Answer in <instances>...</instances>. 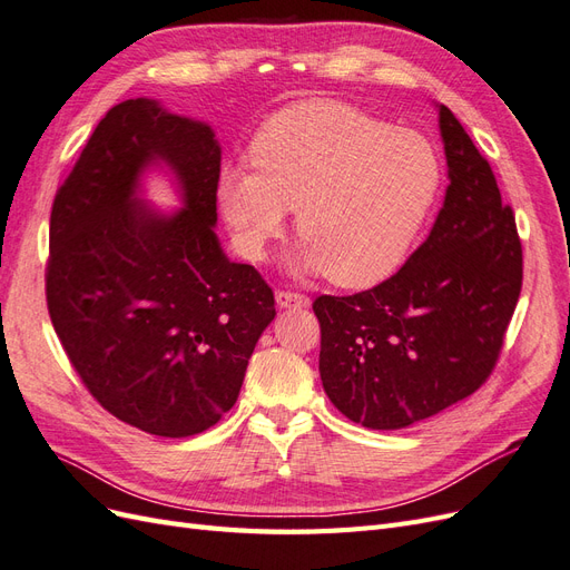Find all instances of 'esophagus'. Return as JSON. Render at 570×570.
<instances>
[{
    "label": "esophagus",
    "mask_w": 570,
    "mask_h": 570,
    "mask_svg": "<svg viewBox=\"0 0 570 570\" xmlns=\"http://www.w3.org/2000/svg\"><path fill=\"white\" fill-rule=\"evenodd\" d=\"M275 302H278L281 308H306L308 306L306 295H299V292H289V289L275 292Z\"/></svg>",
    "instance_id": "1"
}]
</instances>
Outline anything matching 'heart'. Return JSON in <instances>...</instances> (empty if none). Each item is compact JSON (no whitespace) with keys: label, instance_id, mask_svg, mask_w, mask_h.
<instances>
[{"label":"heart","instance_id":"b5f03b06","mask_svg":"<svg viewBox=\"0 0 570 570\" xmlns=\"http://www.w3.org/2000/svg\"><path fill=\"white\" fill-rule=\"evenodd\" d=\"M252 170L226 166L218 204L249 258L295 212L299 268L342 287H366L400 266L442 185L435 145L366 111L327 99L297 101L258 128Z\"/></svg>","mask_w":570,"mask_h":570}]
</instances>
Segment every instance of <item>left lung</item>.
<instances>
[{"label": "left lung", "mask_w": 570, "mask_h": 570, "mask_svg": "<svg viewBox=\"0 0 570 570\" xmlns=\"http://www.w3.org/2000/svg\"><path fill=\"white\" fill-rule=\"evenodd\" d=\"M440 132L450 185L425 243L381 285L314 302L323 390L371 430H400L471 396L494 371L521 295L511 206L444 105Z\"/></svg>", "instance_id": "1"}]
</instances>
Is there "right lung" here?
Returning <instances> with one entry per match:
<instances>
[{
    "instance_id": "add662e5",
    "label": "right lung",
    "mask_w": 570,
    "mask_h": 570,
    "mask_svg": "<svg viewBox=\"0 0 570 570\" xmlns=\"http://www.w3.org/2000/svg\"><path fill=\"white\" fill-rule=\"evenodd\" d=\"M159 160L184 193L174 217L136 197L141 170ZM218 176L209 126L137 97L99 120L51 204V325L95 400L149 435L218 423L275 316L268 283L220 249Z\"/></svg>"
}]
</instances>
